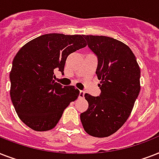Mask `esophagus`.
Listing matches in <instances>:
<instances>
[{"label": "esophagus", "instance_id": "obj_1", "mask_svg": "<svg viewBox=\"0 0 159 159\" xmlns=\"http://www.w3.org/2000/svg\"><path fill=\"white\" fill-rule=\"evenodd\" d=\"M85 95L84 91H80L79 92V98H83Z\"/></svg>", "mask_w": 159, "mask_h": 159}]
</instances>
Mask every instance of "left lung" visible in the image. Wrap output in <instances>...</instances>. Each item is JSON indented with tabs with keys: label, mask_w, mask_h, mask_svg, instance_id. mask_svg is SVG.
Here are the masks:
<instances>
[{
	"label": "left lung",
	"mask_w": 159,
	"mask_h": 159,
	"mask_svg": "<svg viewBox=\"0 0 159 159\" xmlns=\"http://www.w3.org/2000/svg\"><path fill=\"white\" fill-rule=\"evenodd\" d=\"M97 56L96 74L101 80L99 97L86 93L88 109L80 119L85 131L97 138L116 133L133 110L140 91V69L128 46L116 39L83 35Z\"/></svg>",
	"instance_id": "1"
}]
</instances>
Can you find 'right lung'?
I'll return each instance as SVG.
<instances>
[{
  "instance_id": "1",
  "label": "right lung",
  "mask_w": 159,
  "mask_h": 159,
  "mask_svg": "<svg viewBox=\"0 0 159 159\" xmlns=\"http://www.w3.org/2000/svg\"><path fill=\"white\" fill-rule=\"evenodd\" d=\"M87 46L83 35L46 34L25 44L13 59L10 72L11 102L21 121L35 131L54 128L70 102L79 96L74 86L53 80L63 74L67 56Z\"/></svg>"
}]
</instances>
